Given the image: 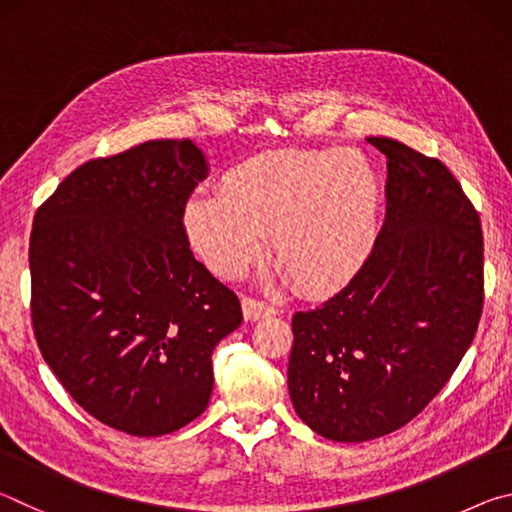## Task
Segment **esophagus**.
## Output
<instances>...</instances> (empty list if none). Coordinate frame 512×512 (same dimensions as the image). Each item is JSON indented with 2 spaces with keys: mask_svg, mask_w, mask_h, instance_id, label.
<instances>
[{
  "mask_svg": "<svg viewBox=\"0 0 512 512\" xmlns=\"http://www.w3.org/2000/svg\"><path fill=\"white\" fill-rule=\"evenodd\" d=\"M241 307H244V316L246 320H259L264 316H273L275 307L268 305L264 300H257L253 296H244L241 298Z\"/></svg>",
  "mask_w": 512,
  "mask_h": 512,
  "instance_id": "1",
  "label": "esophagus"
}]
</instances>
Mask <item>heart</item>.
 <instances>
[{"instance_id": "b5f03b06", "label": "heart", "mask_w": 512, "mask_h": 512, "mask_svg": "<svg viewBox=\"0 0 512 512\" xmlns=\"http://www.w3.org/2000/svg\"><path fill=\"white\" fill-rule=\"evenodd\" d=\"M381 187L357 151H268L221 176L219 194L185 205L187 237L219 275H237L271 232V259L293 287L325 293L366 262L377 239Z\"/></svg>"}]
</instances>
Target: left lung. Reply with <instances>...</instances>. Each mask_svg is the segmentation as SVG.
I'll list each match as a JSON object with an SVG mask.
<instances>
[{
  "instance_id": "obj_1",
  "label": "left lung",
  "mask_w": 512,
  "mask_h": 512,
  "mask_svg": "<svg viewBox=\"0 0 512 512\" xmlns=\"http://www.w3.org/2000/svg\"><path fill=\"white\" fill-rule=\"evenodd\" d=\"M386 221L348 287L291 320L289 395L300 420L363 443L422 413L454 375L483 314V232L443 162L391 137Z\"/></svg>"
}]
</instances>
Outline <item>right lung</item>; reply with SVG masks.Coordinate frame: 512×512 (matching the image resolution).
I'll return each mask as SVG.
<instances>
[{
    "instance_id": "1",
    "label": "right lung",
    "mask_w": 512,
    "mask_h": 512,
    "mask_svg": "<svg viewBox=\"0 0 512 512\" xmlns=\"http://www.w3.org/2000/svg\"><path fill=\"white\" fill-rule=\"evenodd\" d=\"M205 176L192 140H151L76 167L33 219L42 357L76 404L131 436L205 411L212 352L244 320L237 293L189 248L183 214Z\"/></svg>"
}]
</instances>
